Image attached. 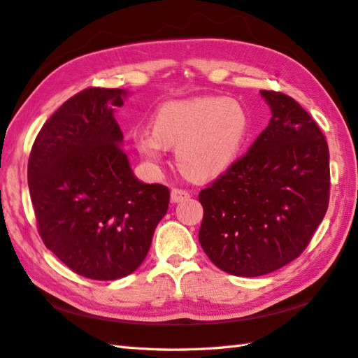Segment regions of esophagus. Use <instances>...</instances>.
I'll return each instance as SVG.
<instances>
[{
    "instance_id": "esophagus-1",
    "label": "esophagus",
    "mask_w": 358,
    "mask_h": 358,
    "mask_svg": "<svg viewBox=\"0 0 358 358\" xmlns=\"http://www.w3.org/2000/svg\"><path fill=\"white\" fill-rule=\"evenodd\" d=\"M190 198V194L185 189H172L171 190V201L172 203H181V201H186V199Z\"/></svg>"
}]
</instances>
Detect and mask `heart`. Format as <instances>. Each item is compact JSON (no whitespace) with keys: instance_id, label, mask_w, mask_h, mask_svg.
<instances>
[{"instance_id":"b5f03b06","label":"heart","mask_w":358,"mask_h":358,"mask_svg":"<svg viewBox=\"0 0 358 358\" xmlns=\"http://www.w3.org/2000/svg\"><path fill=\"white\" fill-rule=\"evenodd\" d=\"M244 106L226 97L206 96L162 105L152 131L136 136L137 151L159 163L166 148H177V164L192 180H212L235 163L248 134Z\"/></svg>"}]
</instances>
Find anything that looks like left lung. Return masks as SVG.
<instances>
[{
	"label": "left lung",
	"mask_w": 358,
	"mask_h": 358,
	"mask_svg": "<svg viewBox=\"0 0 358 358\" xmlns=\"http://www.w3.org/2000/svg\"><path fill=\"white\" fill-rule=\"evenodd\" d=\"M271 119L247 154L203 189L198 239L234 276H262L301 255L329 203V151L293 97L261 90Z\"/></svg>",
	"instance_id": "1"
}]
</instances>
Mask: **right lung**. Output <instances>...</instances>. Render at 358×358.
<instances>
[{
  "instance_id": "1",
  "label": "right lung",
  "mask_w": 358,
  "mask_h": 358,
  "mask_svg": "<svg viewBox=\"0 0 358 358\" xmlns=\"http://www.w3.org/2000/svg\"><path fill=\"white\" fill-rule=\"evenodd\" d=\"M127 94L96 87L74 94L41 128L29 159L39 235L66 267L88 279L136 271L169 207V189L137 180L120 148L114 111Z\"/></svg>"
}]
</instances>
